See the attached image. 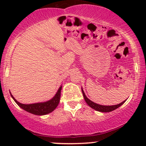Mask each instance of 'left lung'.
<instances>
[{
	"mask_svg": "<svg viewBox=\"0 0 146 146\" xmlns=\"http://www.w3.org/2000/svg\"><path fill=\"white\" fill-rule=\"evenodd\" d=\"M82 89V95H83V97H84V99H85V102H86L87 104H88V105L90 106V107H91V108L94 109L95 110H96V111H101V112H110V111H113V110H115L116 109H117L118 107H120V106H121L122 104H123V103L126 102V100L122 102L121 103H120V104H116V105H109V106H106V105H101V104H97V103H95L94 102L91 101L90 100L88 99V98L86 97V95H85V92H84L83 90Z\"/></svg>",
	"mask_w": 146,
	"mask_h": 146,
	"instance_id": "obj_1",
	"label": "left lung"
}]
</instances>
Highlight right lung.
<instances>
[{
	"label": "right lung",
	"mask_w": 146,
	"mask_h": 146,
	"mask_svg": "<svg viewBox=\"0 0 146 146\" xmlns=\"http://www.w3.org/2000/svg\"><path fill=\"white\" fill-rule=\"evenodd\" d=\"M61 89H62V86H61L58 88L55 96L52 99L50 100L44 102L35 103V104H22V103L19 102L16 100L14 97L12 95L11 93H10V95H11L12 98L14 100V101L17 103V104L20 108L25 110L26 111H28L29 113H31V114L41 116L49 114V113L52 112L56 108L57 106L59 104Z\"/></svg>",
	"instance_id": "obj_1"
}]
</instances>
